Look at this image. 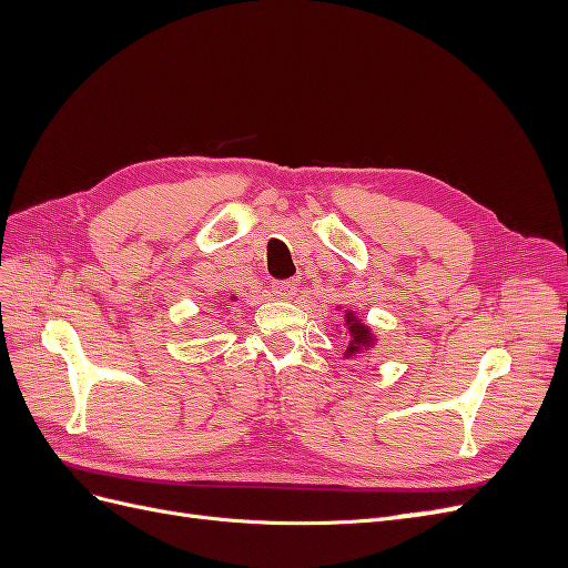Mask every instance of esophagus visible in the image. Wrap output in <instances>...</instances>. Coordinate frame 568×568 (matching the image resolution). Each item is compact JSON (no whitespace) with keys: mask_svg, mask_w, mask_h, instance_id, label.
<instances>
[{"mask_svg":"<svg viewBox=\"0 0 568 568\" xmlns=\"http://www.w3.org/2000/svg\"><path fill=\"white\" fill-rule=\"evenodd\" d=\"M296 291H298V284L294 280H284V282H274L272 284V294L277 296V298H284V301L294 298Z\"/></svg>","mask_w":568,"mask_h":568,"instance_id":"obj_1","label":"esophagus"}]
</instances>
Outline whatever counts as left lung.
Segmentation results:
<instances>
[{
  "label": "left lung",
  "mask_w": 568,
  "mask_h": 568,
  "mask_svg": "<svg viewBox=\"0 0 568 568\" xmlns=\"http://www.w3.org/2000/svg\"><path fill=\"white\" fill-rule=\"evenodd\" d=\"M346 326L351 332V338H348V348H346V357L359 353L363 348H369L372 346V332L367 329V326L359 322L353 313H346Z\"/></svg>",
  "instance_id": "obj_1"
}]
</instances>
